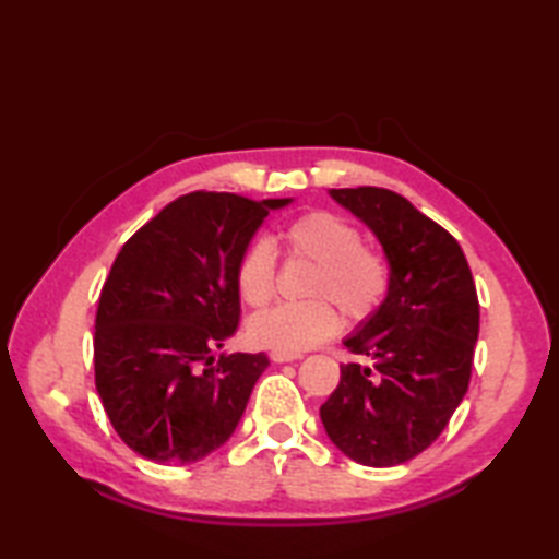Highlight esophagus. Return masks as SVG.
Returning <instances> with one entry per match:
<instances>
[{"mask_svg":"<svg viewBox=\"0 0 559 559\" xmlns=\"http://www.w3.org/2000/svg\"><path fill=\"white\" fill-rule=\"evenodd\" d=\"M302 353H286V350H271V360L273 362H293L300 360Z\"/></svg>","mask_w":559,"mask_h":559,"instance_id":"34e87169","label":"esophagus"}]
</instances>
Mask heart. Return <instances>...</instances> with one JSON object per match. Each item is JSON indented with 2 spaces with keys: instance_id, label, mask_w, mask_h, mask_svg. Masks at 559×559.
Instances as JSON below:
<instances>
[{
  "instance_id": "heart-1",
  "label": "heart",
  "mask_w": 559,
  "mask_h": 559,
  "mask_svg": "<svg viewBox=\"0 0 559 559\" xmlns=\"http://www.w3.org/2000/svg\"><path fill=\"white\" fill-rule=\"evenodd\" d=\"M290 259L310 261L305 293L312 300L278 305L249 319L247 334L257 346L302 353L331 338L341 329V307L350 322H365L382 307L391 273L377 249L362 245L350 221L331 211H310L281 233ZM278 264L266 240H252L235 264V288L245 305L261 310L276 295ZM331 301L335 304L330 305Z\"/></svg>"
}]
</instances>
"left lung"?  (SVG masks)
Segmentation results:
<instances>
[{
  "label": "left lung",
  "mask_w": 559,
  "mask_h": 559,
  "mask_svg": "<svg viewBox=\"0 0 559 559\" xmlns=\"http://www.w3.org/2000/svg\"><path fill=\"white\" fill-rule=\"evenodd\" d=\"M370 225L391 269L386 300L343 341L365 365H341L319 408L348 459L372 468L406 463L442 435L471 382L480 305L463 249L442 225L384 187L331 189Z\"/></svg>",
  "instance_id": "obj_1"
}]
</instances>
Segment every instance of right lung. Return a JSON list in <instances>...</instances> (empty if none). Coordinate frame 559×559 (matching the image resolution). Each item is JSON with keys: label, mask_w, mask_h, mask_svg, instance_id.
<instances>
[{"label": "right lung", "mask_w": 559, "mask_h": 559, "mask_svg": "<svg viewBox=\"0 0 559 559\" xmlns=\"http://www.w3.org/2000/svg\"><path fill=\"white\" fill-rule=\"evenodd\" d=\"M189 192L129 237L105 278L93 336L103 408L122 442L156 463H194L235 432L264 353L216 360L240 322L235 264L271 209Z\"/></svg>", "instance_id": "obj_1"}]
</instances>
